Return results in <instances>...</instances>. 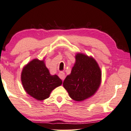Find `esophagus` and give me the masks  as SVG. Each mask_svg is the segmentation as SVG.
Wrapping results in <instances>:
<instances>
[{
    "mask_svg": "<svg viewBox=\"0 0 131 131\" xmlns=\"http://www.w3.org/2000/svg\"><path fill=\"white\" fill-rule=\"evenodd\" d=\"M58 75L62 80H63L64 79H65V73L63 72H60L59 73Z\"/></svg>",
    "mask_w": 131,
    "mask_h": 131,
    "instance_id": "1",
    "label": "esophagus"
}]
</instances>
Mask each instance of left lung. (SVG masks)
I'll return each instance as SVG.
<instances>
[{"label":"left lung","instance_id":"obj_1","mask_svg":"<svg viewBox=\"0 0 131 131\" xmlns=\"http://www.w3.org/2000/svg\"><path fill=\"white\" fill-rule=\"evenodd\" d=\"M71 74L64 80L63 85L70 97L77 102L91 97L101 84L102 72L95 60L82 53H77Z\"/></svg>","mask_w":131,"mask_h":131}]
</instances>
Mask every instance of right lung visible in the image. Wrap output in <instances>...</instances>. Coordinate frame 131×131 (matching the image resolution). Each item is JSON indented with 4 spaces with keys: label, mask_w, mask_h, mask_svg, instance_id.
Returning a JSON list of instances; mask_svg holds the SVG:
<instances>
[{
    "label": "right lung",
    "mask_w": 131,
    "mask_h": 131,
    "mask_svg": "<svg viewBox=\"0 0 131 131\" xmlns=\"http://www.w3.org/2000/svg\"><path fill=\"white\" fill-rule=\"evenodd\" d=\"M21 82L25 91L37 100L49 98L52 90L61 85L58 75H51L44 60L34 59L24 67Z\"/></svg>",
    "instance_id": "1"
}]
</instances>
